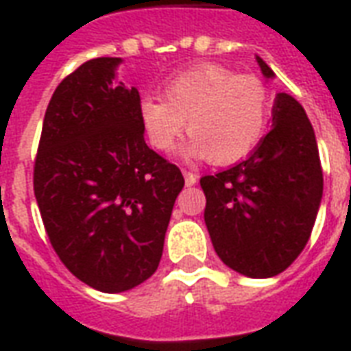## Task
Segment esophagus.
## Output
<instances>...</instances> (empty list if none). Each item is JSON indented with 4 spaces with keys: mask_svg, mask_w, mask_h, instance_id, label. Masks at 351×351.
<instances>
[{
    "mask_svg": "<svg viewBox=\"0 0 351 351\" xmlns=\"http://www.w3.org/2000/svg\"><path fill=\"white\" fill-rule=\"evenodd\" d=\"M184 180H186V186H195L199 180V176L195 173H190V171H182Z\"/></svg>",
    "mask_w": 351,
    "mask_h": 351,
    "instance_id": "1",
    "label": "esophagus"
}]
</instances>
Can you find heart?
<instances>
[{
  "mask_svg": "<svg viewBox=\"0 0 351 351\" xmlns=\"http://www.w3.org/2000/svg\"><path fill=\"white\" fill-rule=\"evenodd\" d=\"M163 97L138 101V120L148 143L165 152L182 135L188 160L210 158L228 165L250 156L263 141L271 120V97L254 75H237L220 64L191 65L163 88Z\"/></svg>",
  "mask_w": 351,
  "mask_h": 351,
  "instance_id": "heart-1",
  "label": "heart"
}]
</instances>
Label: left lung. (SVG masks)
I'll use <instances>...</instances> for the list:
<instances>
[{
    "label": "left lung",
    "instance_id": "obj_1",
    "mask_svg": "<svg viewBox=\"0 0 351 351\" xmlns=\"http://www.w3.org/2000/svg\"><path fill=\"white\" fill-rule=\"evenodd\" d=\"M265 79L274 73L256 56ZM205 223L218 258L250 278L286 271L316 221L324 173L312 123L299 101L276 93L272 130L244 161L201 178Z\"/></svg>",
    "mask_w": 351,
    "mask_h": 351
}]
</instances>
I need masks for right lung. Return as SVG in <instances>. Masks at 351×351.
Segmentation results:
<instances>
[{"label": "right lung", "mask_w": 351, "mask_h": 351, "mask_svg": "<svg viewBox=\"0 0 351 351\" xmlns=\"http://www.w3.org/2000/svg\"><path fill=\"white\" fill-rule=\"evenodd\" d=\"M122 58H95L65 77L43 120L34 190L52 248L103 293L152 276L180 169L148 148L137 88L116 84Z\"/></svg>", "instance_id": "obj_1"}]
</instances>
